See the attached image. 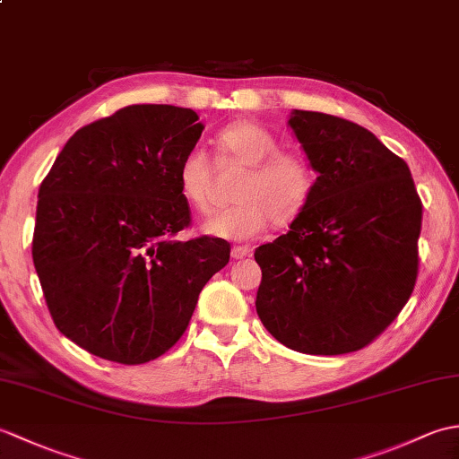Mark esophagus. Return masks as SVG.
<instances>
[{
  "label": "esophagus",
  "mask_w": 459,
  "mask_h": 459,
  "mask_svg": "<svg viewBox=\"0 0 459 459\" xmlns=\"http://www.w3.org/2000/svg\"><path fill=\"white\" fill-rule=\"evenodd\" d=\"M248 255H250L248 247H232V250H230V256L235 260H240V258H245Z\"/></svg>",
  "instance_id": "obj_1"
}]
</instances>
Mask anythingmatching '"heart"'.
<instances>
[{
    "instance_id": "heart-1",
    "label": "heart",
    "mask_w": 459,
    "mask_h": 459,
    "mask_svg": "<svg viewBox=\"0 0 459 459\" xmlns=\"http://www.w3.org/2000/svg\"><path fill=\"white\" fill-rule=\"evenodd\" d=\"M222 160L245 168L235 185V204L217 211L201 224L209 237L252 240L272 222H294L316 191V171L301 153L278 152V142L260 124L240 120L217 134ZM181 197L195 211L211 203V163L201 150L185 153L178 169Z\"/></svg>"
}]
</instances>
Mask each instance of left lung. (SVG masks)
I'll use <instances>...</instances> for the list:
<instances>
[{
    "label": "left lung",
    "mask_w": 459,
    "mask_h": 459,
    "mask_svg": "<svg viewBox=\"0 0 459 459\" xmlns=\"http://www.w3.org/2000/svg\"><path fill=\"white\" fill-rule=\"evenodd\" d=\"M288 126L316 191L286 235L255 252L258 317L299 353H353L412 294L422 203L406 161L363 126L307 110H291Z\"/></svg>",
    "instance_id": "left-lung-1"
}]
</instances>
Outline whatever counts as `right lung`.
<instances>
[{
	"label": "right lung",
	"mask_w": 459,
	"mask_h": 459,
	"mask_svg": "<svg viewBox=\"0 0 459 459\" xmlns=\"http://www.w3.org/2000/svg\"><path fill=\"white\" fill-rule=\"evenodd\" d=\"M197 112L126 106L76 132L39 187L33 264L56 329L89 353L142 365L178 343L227 240L189 227L178 169Z\"/></svg>",
	"instance_id": "obj_1"
}]
</instances>
